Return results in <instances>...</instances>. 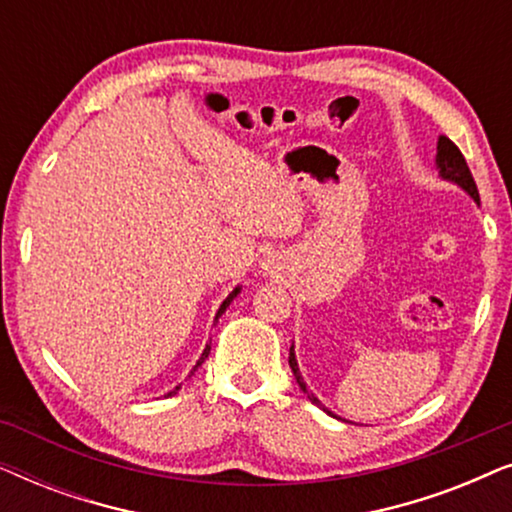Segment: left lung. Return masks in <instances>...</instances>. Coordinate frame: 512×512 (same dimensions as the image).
<instances>
[{"label":"left lung","instance_id":"left-lung-1","mask_svg":"<svg viewBox=\"0 0 512 512\" xmlns=\"http://www.w3.org/2000/svg\"><path fill=\"white\" fill-rule=\"evenodd\" d=\"M436 165H438V170H440V177L447 179V181H454V184L464 188V191H466L468 195H471V198L480 205V193H478V186H475L473 174H471V170H468L466 158L461 156L459 146L454 144L450 137H440V139H438V156H436ZM289 366H291V370H293V375H296V380H298V384H300V389H303L305 394L310 396V401H312V403H317L319 408H324V405L319 403V398H314V396L310 394V391H307L305 382H303V375H300V370H298V361H296V354H293V347H291V352H289ZM324 410H326V408H324ZM326 412H328V410H326ZM328 415H333V412H328ZM333 417H335V415H333Z\"/></svg>","mask_w":512,"mask_h":512}]
</instances>
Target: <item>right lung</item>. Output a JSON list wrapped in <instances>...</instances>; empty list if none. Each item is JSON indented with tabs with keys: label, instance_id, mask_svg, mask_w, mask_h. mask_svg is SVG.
I'll list each match as a JSON object with an SVG mask.
<instances>
[{
	"label": "right lung",
	"instance_id": "right-lung-1",
	"mask_svg": "<svg viewBox=\"0 0 512 512\" xmlns=\"http://www.w3.org/2000/svg\"><path fill=\"white\" fill-rule=\"evenodd\" d=\"M237 293H240V286H237V289H235L233 293H230V296H228L226 300H223V303H221V307H219V312H216V319H219V317H221V314H223V312H226V307L230 305V300H233V298L237 296ZM207 354H209V345L205 347V352H202V356H200V361H198V363H195V368L191 370V375L195 373V370H198V366H202V361H205V359H207ZM177 389H179V387H177ZM177 389H174V391H170V394H167V396L177 394Z\"/></svg>",
	"mask_w": 512,
	"mask_h": 512
}]
</instances>
